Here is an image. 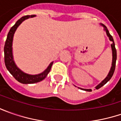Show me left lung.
I'll return each mask as SVG.
<instances>
[{
    "instance_id": "obj_1",
    "label": "left lung",
    "mask_w": 121,
    "mask_h": 121,
    "mask_svg": "<svg viewBox=\"0 0 121 121\" xmlns=\"http://www.w3.org/2000/svg\"><path fill=\"white\" fill-rule=\"evenodd\" d=\"M100 26H102L103 27H104V30L106 31V34L107 36L108 37L110 41H111V42H112V44L110 45V46H111V49H112V65H111V67H110V69L109 73H108V75L106 77V78H105L104 80H102V81H101L98 86H95V88L96 89V90H98V89L100 88L101 87H102L104 85H105V84H106V83H107V82H108V81H109L110 79H111V77H112V75H113V74H114V70H115L116 61H117V50H116V48H115V44H114V40H113V38H112V35L110 34L109 31H108V30L107 27H106L104 24L100 23ZM75 87H77V86H75ZM78 87V88H79L80 90L86 91H91V89H83V88H81V87Z\"/></svg>"
}]
</instances>
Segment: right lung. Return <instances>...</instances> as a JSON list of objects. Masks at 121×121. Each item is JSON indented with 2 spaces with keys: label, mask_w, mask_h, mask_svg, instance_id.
<instances>
[{
  "label": "right lung",
  "mask_w": 121,
  "mask_h": 121,
  "mask_svg": "<svg viewBox=\"0 0 121 121\" xmlns=\"http://www.w3.org/2000/svg\"><path fill=\"white\" fill-rule=\"evenodd\" d=\"M35 15H27V16L22 17L15 23V24L11 28L10 31L8 33L7 40L5 42L4 47V63L7 67V70L10 72L15 79L19 82L23 84H31L35 83L44 79L48 74L50 72L53 62L50 63L48 67L44 70L43 72L37 75H30L21 71L19 68L17 66L15 63L13 54V41L14 34L16 31L17 29L19 26L21 24L23 21L29 18L34 17Z\"/></svg>",
  "instance_id": "1"
}]
</instances>
